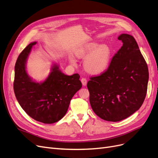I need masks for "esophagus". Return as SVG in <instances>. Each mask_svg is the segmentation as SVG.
<instances>
[{
	"instance_id": "esophagus-1",
	"label": "esophagus",
	"mask_w": 158,
	"mask_h": 158,
	"mask_svg": "<svg viewBox=\"0 0 158 158\" xmlns=\"http://www.w3.org/2000/svg\"><path fill=\"white\" fill-rule=\"evenodd\" d=\"M81 83H82L83 85V86H86V84H87V81H86V79L85 78V77H83L82 79H81Z\"/></svg>"
}]
</instances>
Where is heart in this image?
Listing matches in <instances>:
<instances>
[{
	"label": "heart",
	"mask_w": 158,
	"mask_h": 158,
	"mask_svg": "<svg viewBox=\"0 0 158 158\" xmlns=\"http://www.w3.org/2000/svg\"><path fill=\"white\" fill-rule=\"evenodd\" d=\"M96 43L87 44L84 48L77 52V56L79 58H86L85 62V68L89 73L94 75L100 74L107 69L110 58V49L106 44L98 46Z\"/></svg>",
	"instance_id": "b5f03b06"
}]
</instances>
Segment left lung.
<instances>
[{
  "label": "left lung",
  "instance_id": "8db88e82",
  "mask_svg": "<svg viewBox=\"0 0 158 158\" xmlns=\"http://www.w3.org/2000/svg\"><path fill=\"white\" fill-rule=\"evenodd\" d=\"M123 45L112 58L106 71L91 77L87 83L91 107L99 117L118 122L141 107L149 78L147 64L132 36L122 34Z\"/></svg>",
  "mask_w": 158,
  "mask_h": 158
}]
</instances>
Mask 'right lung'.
Here are the masks:
<instances>
[{
	"label": "right lung",
	"mask_w": 158,
	"mask_h": 158,
	"mask_svg": "<svg viewBox=\"0 0 158 158\" xmlns=\"http://www.w3.org/2000/svg\"><path fill=\"white\" fill-rule=\"evenodd\" d=\"M32 42L23 50L15 66L14 90L22 109L35 120L52 124L62 119L67 113L70 101L82 86L80 76L62 73L55 65L44 82L36 83L28 75L25 64Z\"/></svg>",
	"instance_id": "add662e5"
}]
</instances>
